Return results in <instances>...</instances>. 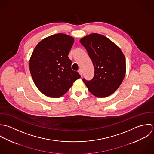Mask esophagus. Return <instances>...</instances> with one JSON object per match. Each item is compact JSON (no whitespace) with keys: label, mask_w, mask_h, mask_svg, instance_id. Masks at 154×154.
I'll return each mask as SVG.
<instances>
[{"label":"esophagus","mask_w":154,"mask_h":154,"mask_svg":"<svg viewBox=\"0 0 154 154\" xmlns=\"http://www.w3.org/2000/svg\"><path fill=\"white\" fill-rule=\"evenodd\" d=\"M78 72H79V74H80V75H81V76H82V75H83V72H82V70L80 69L79 70V71H78Z\"/></svg>","instance_id":"34e87169"}]
</instances>
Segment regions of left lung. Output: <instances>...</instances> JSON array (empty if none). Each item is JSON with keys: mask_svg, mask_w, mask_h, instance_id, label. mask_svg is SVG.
<instances>
[{"mask_svg": "<svg viewBox=\"0 0 154 154\" xmlns=\"http://www.w3.org/2000/svg\"><path fill=\"white\" fill-rule=\"evenodd\" d=\"M86 49L94 68L92 80L83 79L87 88L97 97H107L115 92L124 78L125 58L120 48L106 37L97 33L80 40Z\"/></svg>", "mask_w": 154, "mask_h": 154, "instance_id": "8db88e82", "label": "left lung"}]
</instances>
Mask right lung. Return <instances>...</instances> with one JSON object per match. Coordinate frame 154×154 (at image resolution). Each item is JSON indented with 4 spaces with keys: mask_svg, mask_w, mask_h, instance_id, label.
I'll use <instances>...</instances> for the list:
<instances>
[{
    "mask_svg": "<svg viewBox=\"0 0 154 154\" xmlns=\"http://www.w3.org/2000/svg\"><path fill=\"white\" fill-rule=\"evenodd\" d=\"M74 38L58 33L41 40L34 48L29 61L31 77L38 89L51 97H61L80 78L71 69L68 55Z\"/></svg>",
    "mask_w": 154,
    "mask_h": 154,
    "instance_id": "right-lung-1",
    "label": "right lung"
}]
</instances>
